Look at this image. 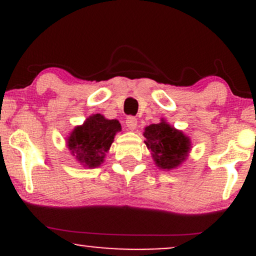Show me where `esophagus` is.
Segmentation results:
<instances>
[{"label": "esophagus", "instance_id": "1", "mask_svg": "<svg viewBox=\"0 0 256 256\" xmlns=\"http://www.w3.org/2000/svg\"><path fill=\"white\" fill-rule=\"evenodd\" d=\"M126 126H128V128H130V130H134L137 126V119L134 118V116H128V119H126Z\"/></svg>", "mask_w": 256, "mask_h": 256}]
</instances>
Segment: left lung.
<instances>
[{"label":"left lung","mask_w":256,"mask_h":256,"mask_svg":"<svg viewBox=\"0 0 256 256\" xmlns=\"http://www.w3.org/2000/svg\"><path fill=\"white\" fill-rule=\"evenodd\" d=\"M144 137L146 144L160 168L171 170L179 166L190 150L189 138L165 122L146 128Z\"/></svg>","instance_id":"8db88e82"}]
</instances>
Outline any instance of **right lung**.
Returning <instances> with one entry per match:
<instances>
[{
	"mask_svg": "<svg viewBox=\"0 0 256 256\" xmlns=\"http://www.w3.org/2000/svg\"><path fill=\"white\" fill-rule=\"evenodd\" d=\"M120 130L122 125L118 120H108L101 114H94L73 130L67 144L79 162L88 167H98L104 162L106 152Z\"/></svg>",
	"mask_w": 256,
	"mask_h": 256,
	"instance_id": "obj_1",
	"label": "right lung"
}]
</instances>
